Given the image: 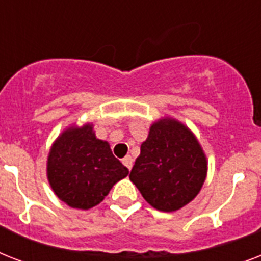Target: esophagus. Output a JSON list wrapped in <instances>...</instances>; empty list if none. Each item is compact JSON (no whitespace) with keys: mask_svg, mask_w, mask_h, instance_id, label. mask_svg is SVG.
<instances>
[{"mask_svg":"<svg viewBox=\"0 0 261 261\" xmlns=\"http://www.w3.org/2000/svg\"><path fill=\"white\" fill-rule=\"evenodd\" d=\"M122 163L124 167L128 168V169H131V168H133V163H134V160H133V157H131V155H126V157L122 160Z\"/></svg>","mask_w":261,"mask_h":261,"instance_id":"esophagus-1","label":"esophagus"}]
</instances>
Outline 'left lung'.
<instances>
[{
  "label": "left lung",
  "mask_w": 261,
  "mask_h": 261,
  "mask_svg": "<svg viewBox=\"0 0 261 261\" xmlns=\"http://www.w3.org/2000/svg\"><path fill=\"white\" fill-rule=\"evenodd\" d=\"M207 177V157L198 138L177 119L155 120L130 173L143 199L160 211L192 202Z\"/></svg>",
  "instance_id": "8db88e82"
}]
</instances>
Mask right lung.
I'll list each match as a JSON object with an SVG mask.
<instances>
[{"label": "right lung", "instance_id": "obj_1", "mask_svg": "<svg viewBox=\"0 0 261 261\" xmlns=\"http://www.w3.org/2000/svg\"><path fill=\"white\" fill-rule=\"evenodd\" d=\"M128 169L98 139L93 124L66 127L51 145L47 157V180L54 194L67 206L89 210L104 200L111 188Z\"/></svg>", "mask_w": 261, "mask_h": 261}]
</instances>
